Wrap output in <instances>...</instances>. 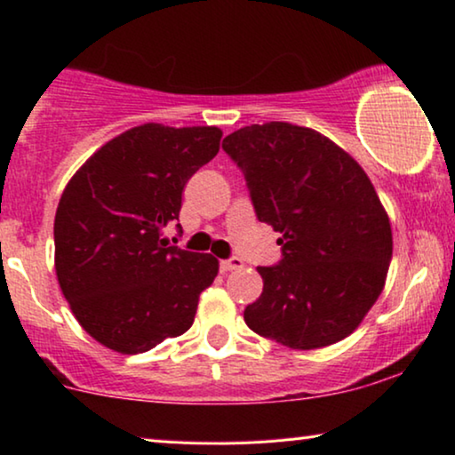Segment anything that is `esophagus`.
Returning a JSON list of instances; mask_svg holds the SVG:
<instances>
[{
	"instance_id": "esophagus-1",
	"label": "esophagus",
	"mask_w": 455,
	"mask_h": 455,
	"mask_svg": "<svg viewBox=\"0 0 455 455\" xmlns=\"http://www.w3.org/2000/svg\"><path fill=\"white\" fill-rule=\"evenodd\" d=\"M241 268H243V260L237 256L227 258V260H220V270H224V273H228V270H241Z\"/></svg>"
}]
</instances>
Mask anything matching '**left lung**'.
Listing matches in <instances>:
<instances>
[{
    "instance_id": "1",
    "label": "left lung",
    "mask_w": 455,
    "mask_h": 455,
    "mask_svg": "<svg viewBox=\"0 0 455 455\" xmlns=\"http://www.w3.org/2000/svg\"><path fill=\"white\" fill-rule=\"evenodd\" d=\"M222 148L283 251L275 267H258L264 287L243 310L247 327L298 350L344 340L382 294L393 258L371 180L336 142L294 124L245 125Z\"/></svg>"
}]
</instances>
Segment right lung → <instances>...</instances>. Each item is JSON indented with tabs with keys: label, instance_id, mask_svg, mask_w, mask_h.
<instances>
[{
	"label": "right lung",
	"instance_id": "1",
	"mask_svg": "<svg viewBox=\"0 0 455 455\" xmlns=\"http://www.w3.org/2000/svg\"><path fill=\"white\" fill-rule=\"evenodd\" d=\"M220 138L214 125H138L100 147L62 191L56 277L75 319L107 348L147 353L193 325L218 260L168 245L164 228Z\"/></svg>",
	"mask_w": 455,
	"mask_h": 455
}]
</instances>
